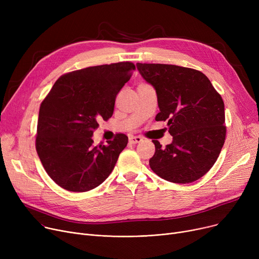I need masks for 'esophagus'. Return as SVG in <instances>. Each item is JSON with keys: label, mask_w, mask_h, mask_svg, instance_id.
Returning <instances> with one entry per match:
<instances>
[{"label": "esophagus", "mask_w": 259, "mask_h": 259, "mask_svg": "<svg viewBox=\"0 0 259 259\" xmlns=\"http://www.w3.org/2000/svg\"><path fill=\"white\" fill-rule=\"evenodd\" d=\"M129 142L130 144H139L141 142H143V138L142 137H130L129 138Z\"/></svg>", "instance_id": "obj_1"}]
</instances>
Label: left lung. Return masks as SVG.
<instances>
[{"label": "left lung", "mask_w": 259, "mask_h": 259, "mask_svg": "<svg viewBox=\"0 0 259 259\" xmlns=\"http://www.w3.org/2000/svg\"><path fill=\"white\" fill-rule=\"evenodd\" d=\"M142 76L157 94L155 120H168L173 141L162 148L158 141L149 160L159 178L189 184L202 178L215 164L226 140L225 105L210 79L192 68L138 63Z\"/></svg>", "instance_id": "1"}]
</instances>
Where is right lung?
Returning a JSON list of instances; mask_svg holds the SVG:
<instances>
[{
	"instance_id": "right-lung-1",
	"label": "right lung",
	"mask_w": 259,
	"mask_h": 259,
	"mask_svg": "<svg viewBox=\"0 0 259 259\" xmlns=\"http://www.w3.org/2000/svg\"><path fill=\"white\" fill-rule=\"evenodd\" d=\"M135 65L119 62L87 67L58 78L39 107L35 148L51 180L67 191L86 192L110 174L128 137L93 145L100 119L113 114L115 98Z\"/></svg>"
}]
</instances>
